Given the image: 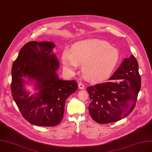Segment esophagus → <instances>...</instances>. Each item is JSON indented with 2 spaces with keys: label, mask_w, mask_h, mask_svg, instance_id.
<instances>
[{
  "label": "esophagus",
  "mask_w": 152,
  "mask_h": 152,
  "mask_svg": "<svg viewBox=\"0 0 152 152\" xmlns=\"http://www.w3.org/2000/svg\"><path fill=\"white\" fill-rule=\"evenodd\" d=\"M78 88H79L80 89H83L85 88V86L83 83H78Z\"/></svg>",
  "instance_id": "esophagus-1"
}]
</instances>
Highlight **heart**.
<instances>
[{
  "label": "heart",
  "mask_w": 152,
  "mask_h": 152,
  "mask_svg": "<svg viewBox=\"0 0 152 152\" xmlns=\"http://www.w3.org/2000/svg\"><path fill=\"white\" fill-rule=\"evenodd\" d=\"M120 52L106 41L88 39L76 42L71 50H65L62 63L65 68L74 72L83 64L84 76L92 81H98L108 76L120 60Z\"/></svg>",
  "instance_id": "1"
}]
</instances>
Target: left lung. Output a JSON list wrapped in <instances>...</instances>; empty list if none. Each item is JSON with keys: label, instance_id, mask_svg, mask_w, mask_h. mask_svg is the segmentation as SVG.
<instances>
[{"label": "left lung", "instance_id": "obj_1", "mask_svg": "<svg viewBox=\"0 0 152 152\" xmlns=\"http://www.w3.org/2000/svg\"><path fill=\"white\" fill-rule=\"evenodd\" d=\"M110 81L87 88L92 118L105 124L121 120L133 110L141 87L138 64L133 55L125 58Z\"/></svg>", "mask_w": 152, "mask_h": 152}]
</instances>
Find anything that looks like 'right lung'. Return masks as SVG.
I'll return each instance as SVG.
<instances>
[{
  "instance_id": "obj_1",
  "label": "right lung",
  "mask_w": 152,
  "mask_h": 152,
  "mask_svg": "<svg viewBox=\"0 0 152 152\" xmlns=\"http://www.w3.org/2000/svg\"><path fill=\"white\" fill-rule=\"evenodd\" d=\"M55 46L52 42H27L12 64L13 99L22 115L34 125H57L63 118L66 99L77 88L76 81L59 79ZM27 86L36 92L31 95Z\"/></svg>"
}]
</instances>
